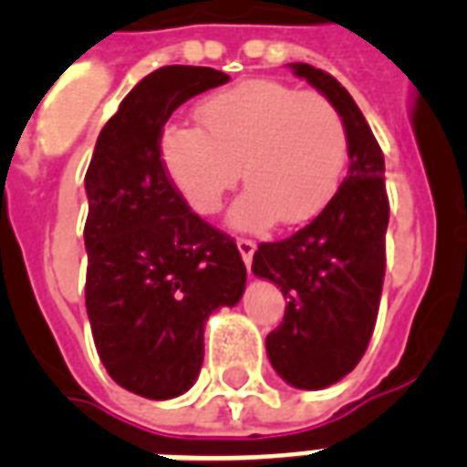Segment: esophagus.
I'll return each instance as SVG.
<instances>
[{"instance_id":"1","label":"esophagus","mask_w":467,"mask_h":467,"mask_svg":"<svg viewBox=\"0 0 467 467\" xmlns=\"http://www.w3.org/2000/svg\"><path fill=\"white\" fill-rule=\"evenodd\" d=\"M237 249H240V254H242V259H244V264H252V256H254V252H256V242L254 240H247V237H240V240H237Z\"/></svg>"}]
</instances>
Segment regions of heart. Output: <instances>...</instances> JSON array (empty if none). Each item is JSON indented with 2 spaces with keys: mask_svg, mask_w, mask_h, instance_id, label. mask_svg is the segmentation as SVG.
Listing matches in <instances>:
<instances>
[{
  "mask_svg": "<svg viewBox=\"0 0 467 467\" xmlns=\"http://www.w3.org/2000/svg\"><path fill=\"white\" fill-rule=\"evenodd\" d=\"M203 128L171 120L160 157L169 182L201 215L220 211L244 167V193L230 225L264 230L278 218L298 225L334 196L348 157V133L337 106L315 91L274 79H244L196 109Z\"/></svg>",
  "mask_w": 467,
  "mask_h": 467,
  "instance_id": "b5f03b06",
  "label": "heart"
}]
</instances>
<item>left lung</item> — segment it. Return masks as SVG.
I'll return each mask as SVG.
<instances>
[{"instance_id": "1", "label": "left lung", "mask_w": 467, "mask_h": 467, "mask_svg": "<svg viewBox=\"0 0 467 467\" xmlns=\"http://www.w3.org/2000/svg\"><path fill=\"white\" fill-rule=\"evenodd\" d=\"M288 67L341 113L348 174L310 225L288 240L259 244L252 271L288 300L284 322L266 337L271 366L293 388L322 390L366 354L383 291L390 208L383 152L351 94L306 62Z\"/></svg>"}]
</instances>
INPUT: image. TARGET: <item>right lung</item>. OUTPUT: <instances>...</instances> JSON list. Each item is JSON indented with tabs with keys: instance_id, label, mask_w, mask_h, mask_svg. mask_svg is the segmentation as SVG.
I'll use <instances>...</instances> for the list:
<instances>
[{
	"instance_id": "add662e5",
	"label": "right lung",
	"mask_w": 467,
	"mask_h": 467,
	"mask_svg": "<svg viewBox=\"0 0 467 467\" xmlns=\"http://www.w3.org/2000/svg\"><path fill=\"white\" fill-rule=\"evenodd\" d=\"M225 82L211 67L155 69L99 133L84 176L91 334L109 376L140 398H179L196 383L205 319L237 306L247 284L237 244L191 211L160 157L169 116Z\"/></svg>"
}]
</instances>
